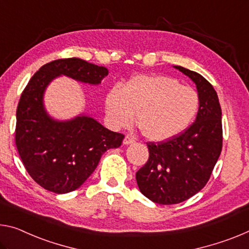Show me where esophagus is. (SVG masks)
Wrapping results in <instances>:
<instances>
[{"mask_svg": "<svg viewBox=\"0 0 249 249\" xmlns=\"http://www.w3.org/2000/svg\"><path fill=\"white\" fill-rule=\"evenodd\" d=\"M133 143H135V139L132 137L131 135H126L124 141H123V144L124 145H129V144H133Z\"/></svg>", "mask_w": 249, "mask_h": 249, "instance_id": "34e87169", "label": "esophagus"}]
</instances>
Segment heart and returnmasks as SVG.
Listing matches in <instances>:
<instances>
[{"mask_svg":"<svg viewBox=\"0 0 249 249\" xmlns=\"http://www.w3.org/2000/svg\"><path fill=\"white\" fill-rule=\"evenodd\" d=\"M106 110L117 127L136 123L146 139L164 142L178 136L193 123L199 109L194 89L164 75H137L115 86L106 96Z\"/></svg>","mask_w":249,"mask_h":249,"instance_id":"b5f03b06","label":"heart"}]
</instances>
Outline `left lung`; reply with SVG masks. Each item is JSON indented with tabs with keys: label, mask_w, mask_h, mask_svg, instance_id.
I'll list each match as a JSON object with an SVG mask.
<instances>
[{
	"label": "left lung",
	"mask_w": 249,
	"mask_h": 249,
	"mask_svg": "<svg viewBox=\"0 0 249 249\" xmlns=\"http://www.w3.org/2000/svg\"><path fill=\"white\" fill-rule=\"evenodd\" d=\"M195 83L199 96L196 120L187 129L160 143H147L149 157L136 173L142 194L152 202L173 205L197 194L210 179L222 152V108L212 84L202 75L174 66Z\"/></svg>",
	"instance_id": "left-lung-1"
}]
</instances>
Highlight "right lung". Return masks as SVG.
Wrapping results in <instances>:
<instances>
[{"mask_svg":"<svg viewBox=\"0 0 249 249\" xmlns=\"http://www.w3.org/2000/svg\"><path fill=\"white\" fill-rule=\"evenodd\" d=\"M108 74L81 58H61L43 65L23 90L17 109L15 144L30 176L47 191L65 194L75 191L95 171L101 156L120 147L124 135L105 128L81 114L58 121L44 107L45 89L61 75L98 85Z\"/></svg>","mask_w":249,"mask_h":249,"instance_id":"add662e5","label":"right lung"}]
</instances>
